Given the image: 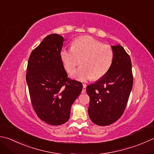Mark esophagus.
<instances>
[{"label":"esophagus","mask_w":154,"mask_h":154,"mask_svg":"<svg viewBox=\"0 0 154 154\" xmlns=\"http://www.w3.org/2000/svg\"><path fill=\"white\" fill-rule=\"evenodd\" d=\"M86 87H87V85H86V84H83V90H82V93H85V91H86Z\"/></svg>","instance_id":"obj_1"}]
</instances>
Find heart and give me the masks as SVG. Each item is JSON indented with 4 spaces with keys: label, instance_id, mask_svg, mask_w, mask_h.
<instances>
[{
    "label": "heart",
    "instance_id": "1",
    "mask_svg": "<svg viewBox=\"0 0 154 154\" xmlns=\"http://www.w3.org/2000/svg\"><path fill=\"white\" fill-rule=\"evenodd\" d=\"M60 58L67 73L74 70L81 59V67L71 73L74 79L85 81L93 77L99 79L110 69L113 61V51L111 46L103 45L91 37L77 38L72 43L71 49L63 47Z\"/></svg>",
    "mask_w": 154,
    "mask_h": 154
}]
</instances>
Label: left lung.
Returning a JSON list of instances; mask_svg holds the SVG:
<instances>
[{
    "instance_id": "left-lung-1",
    "label": "left lung",
    "mask_w": 154,
    "mask_h": 154,
    "mask_svg": "<svg viewBox=\"0 0 154 154\" xmlns=\"http://www.w3.org/2000/svg\"><path fill=\"white\" fill-rule=\"evenodd\" d=\"M111 48L113 61L109 71L87 87L89 117L100 126L109 125L122 116L133 86L130 57L121 45Z\"/></svg>"
}]
</instances>
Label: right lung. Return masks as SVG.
<instances>
[{
  "mask_svg": "<svg viewBox=\"0 0 154 154\" xmlns=\"http://www.w3.org/2000/svg\"><path fill=\"white\" fill-rule=\"evenodd\" d=\"M64 38L47 36L30 55L26 75L33 109L49 125L67 122L71 107L83 89L82 83L67 77L60 58Z\"/></svg>",
  "mask_w": 154,
  "mask_h": 154,
  "instance_id": "obj_1",
  "label": "right lung"
}]
</instances>
